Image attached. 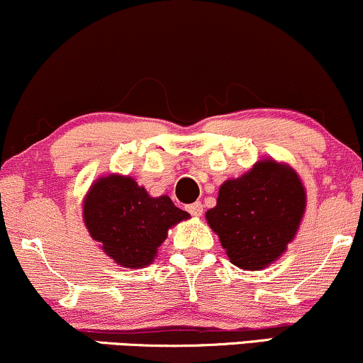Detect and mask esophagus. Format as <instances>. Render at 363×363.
<instances>
[{
  "mask_svg": "<svg viewBox=\"0 0 363 363\" xmlns=\"http://www.w3.org/2000/svg\"><path fill=\"white\" fill-rule=\"evenodd\" d=\"M187 211H189V213L193 216H201L203 215V205L199 201L191 203V205H187Z\"/></svg>",
  "mask_w": 363,
  "mask_h": 363,
  "instance_id": "34e87169",
  "label": "esophagus"
}]
</instances>
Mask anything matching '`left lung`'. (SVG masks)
<instances>
[{"mask_svg":"<svg viewBox=\"0 0 363 363\" xmlns=\"http://www.w3.org/2000/svg\"><path fill=\"white\" fill-rule=\"evenodd\" d=\"M303 211L306 187L297 172L264 158L220 186L216 206L206 211V220L232 264L259 272L286 251Z\"/></svg>","mask_w":363,"mask_h":363,"instance_id":"8db88e82","label":"left lung"}]
</instances>
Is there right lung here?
Listing matches in <instances>:
<instances>
[{
    "label": "right lung",
    "instance_id": "add662e5",
    "mask_svg": "<svg viewBox=\"0 0 363 363\" xmlns=\"http://www.w3.org/2000/svg\"><path fill=\"white\" fill-rule=\"evenodd\" d=\"M189 218L169 196L152 198L129 176L99 177L83 199V222L102 251L124 268L155 259L170 227Z\"/></svg>",
    "mask_w": 363,
    "mask_h": 363
}]
</instances>
